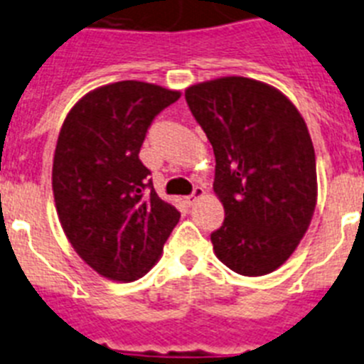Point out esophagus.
Instances as JSON below:
<instances>
[{"label": "esophagus", "instance_id": "esophagus-1", "mask_svg": "<svg viewBox=\"0 0 364 364\" xmlns=\"http://www.w3.org/2000/svg\"><path fill=\"white\" fill-rule=\"evenodd\" d=\"M204 193H205V191H204V188H198V186H197V188L193 189L191 195H188V197H186V204H188V205H193V204H195V202L198 200V198L204 197Z\"/></svg>", "mask_w": 364, "mask_h": 364}]
</instances>
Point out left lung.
Segmentation results:
<instances>
[{
    "instance_id": "left-lung-1",
    "label": "left lung",
    "mask_w": 364,
    "mask_h": 364,
    "mask_svg": "<svg viewBox=\"0 0 364 364\" xmlns=\"http://www.w3.org/2000/svg\"><path fill=\"white\" fill-rule=\"evenodd\" d=\"M186 102L213 146V189L226 218L211 233L215 255L259 277L290 259L317 202L315 151L290 100L242 76L186 89Z\"/></svg>"
}]
</instances>
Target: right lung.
<instances>
[{
  "mask_svg": "<svg viewBox=\"0 0 364 364\" xmlns=\"http://www.w3.org/2000/svg\"><path fill=\"white\" fill-rule=\"evenodd\" d=\"M178 98L125 80L87 92L63 122L53 162L58 218L74 252L102 277H144L178 222L138 159L151 122Z\"/></svg>",
  "mask_w": 364,
  "mask_h": 364,
  "instance_id": "right-lung-1",
  "label": "right lung"
}]
</instances>
